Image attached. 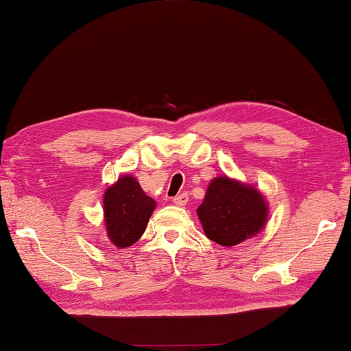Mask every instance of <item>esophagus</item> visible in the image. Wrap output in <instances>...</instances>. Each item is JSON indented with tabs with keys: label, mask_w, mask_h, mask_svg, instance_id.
I'll return each instance as SVG.
<instances>
[{
	"label": "esophagus",
	"mask_w": 351,
	"mask_h": 351,
	"mask_svg": "<svg viewBox=\"0 0 351 351\" xmlns=\"http://www.w3.org/2000/svg\"><path fill=\"white\" fill-rule=\"evenodd\" d=\"M173 202H175L176 205H180V207H184V205L189 202V195H187V193L178 195V196L173 197Z\"/></svg>",
	"instance_id": "34e87169"
}]
</instances>
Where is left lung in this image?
<instances>
[{
    "label": "left lung",
    "instance_id": "left-lung-1",
    "mask_svg": "<svg viewBox=\"0 0 351 351\" xmlns=\"http://www.w3.org/2000/svg\"><path fill=\"white\" fill-rule=\"evenodd\" d=\"M267 207L258 190L226 176L213 180L199 205L205 236L222 246H234L263 230Z\"/></svg>",
    "mask_w": 351,
    "mask_h": 351
}]
</instances>
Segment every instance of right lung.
Instances as JSON below:
<instances>
[{"instance_id": "add662e5", "label": "right lung", "mask_w": 351, "mask_h": 351, "mask_svg": "<svg viewBox=\"0 0 351 351\" xmlns=\"http://www.w3.org/2000/svg\"><path fill=\"white\" fill-rule=\"evenodd\" d=\"M155 205L134 176H121L106 190L103 199L106 231L117 248H128L141 237Z\"/></svg>"}]
</instances>
